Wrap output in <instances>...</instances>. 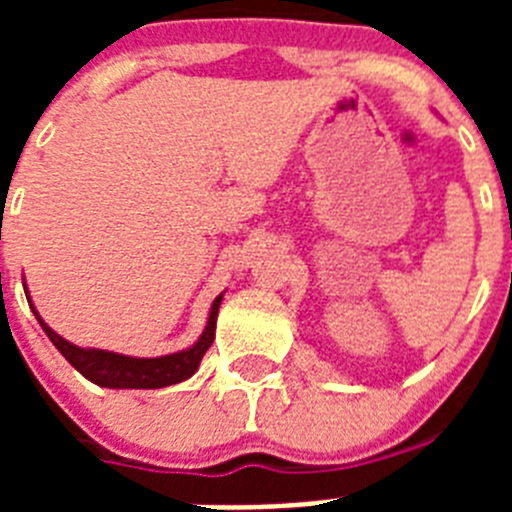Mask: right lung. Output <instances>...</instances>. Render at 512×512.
<instances>
[{
    "instance_id": "1",
    "label": "right lung",
    "mask_w": 512,
    "mask_h": 512,
    "mask_svg": "<svg viewBox=\"0 0 512 512\" xmlns=\"http://www.w3.org/2000/svg\"><path fill=\"white\" fill-rule=\"evenodd\" d=\"M220 302H223V295H217L215 302H212L210 318H207L200 341L194 343L192 348H184V351H176V354L169 356H158V359H135V356L112 354V351H102V348L74 346V343L58 336L51 325L43 323L33 302H30V307H33L35 318L40 320V328L45 330V336L51 338L53 346L63 354V359L69 361L76 372L84 374L89 382L99 384V387H110V390H158V387L184 382V379L197 372L202 356L215 341Z\"/></svg>"
}]
</instances>
